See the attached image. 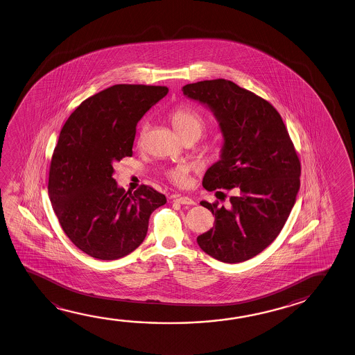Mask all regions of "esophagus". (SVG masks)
I'll return each mask as SVG.
<instances>
[{
    "label": "esophagus",
    "mask_w": 355,
    "mask_h": 355,
    "mask_svg": "<svg viewBox=\"0 0 355 355\" xmlns=\"http://www.w3.org/2000/svg\"><path fill=\"white\" fill-rule=\"evenodd\" d=\"M175 202L181 205H195L193 198H187V196H176L174 198Z\"/></svg>",
    "instance_id": "esophagus-1"
}]
</instances>
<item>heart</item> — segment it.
Masks as SVG:
<instances>
[{"mask_svg":"<svg viewBox=\"0 0 355 355\" xmlns=\"http://www.w3.org/2000/svg\"><path fill=\"white\" fill-rule=\"evenodd\" d=\"M170 119L174 125L175 130L178 132L181 138H185L189 135H196L200 138V135L202 134L206 128V121H205L204 116L198 113L196 110L185 108V107L175 109L170 115ZM145 132H146V128L143 125L140 129V135H139L140 140L144 137ZM168 176L170 181L176 185H185L187 182V178H189V168L185 165H179L176 168H171L168 173Z\"/></svg>","mask_w":355,"mask_h":355,"instance_id":"heart-1","label":"heart"}]
</instances>
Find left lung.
Here are the masks:
<instances>
[{
    "label": "left lung",
    "instance_id": "obj_1",
    "mask_svg": "<svg viewBox=\"0 0 355 355\" xmlns=\"http://www.w3.org/2000/svg\"><path fill=\"white\" fill-rule=\"evenodd\" d=\"M182 93L210 109L223 134L220 160L202 187L234 193L227 206L200 202L215 215V226L198 236V246L225 263L252 259L276 240L295 206L301 162L293 143L276 109L231 80L191 83Z\"/></svg>",
    "mask_w": 355,
    "mask_h": 355
}]
</instances>
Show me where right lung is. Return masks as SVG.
Returning a JSON list of instances; mask_svg holds the SVG:
<instances>
[{"label": "right lung", "instance_id": "add662e5", "mask_svg": "<svg viewBox=\"0 0 355 355\" xmlns=\"http://www.w3.org/2000/svg\"><path fill=\"white\" fill-rule=\"evenodd\" d=\"M168 92L159 85L109 87L80 103L60 130L49 200L68 239L94 259H121L138 248L151 212L166 204L153 187L132 193L112 175L115 162L132 155L138 121Z\"/></svg>", "mask_w": 355, "mask_h": 355}]
</instances>
